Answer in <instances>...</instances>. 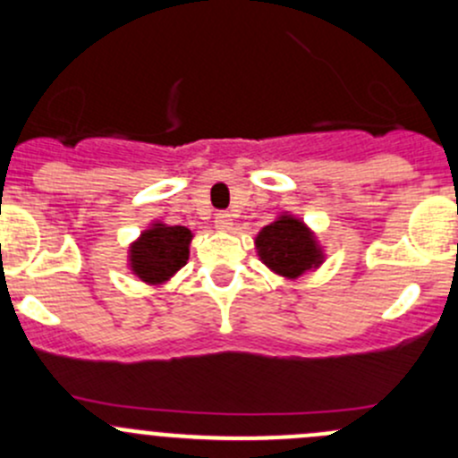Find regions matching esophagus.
Listing matches in <instances>:
<instances>
[{
	"label": "esophagus",
	"mask_w": 458,
	"mask_h": 458,
	"mask_svg": "<svg viewBox=\"0 0 458 458\" xmlns=\"http://www.w3.org/2000/svg\"><path fill=\"white\" fill-rule=\"evenodd\" d=\"M233 215H228V212H216V216H215V228L216 230H233Z\"/></svg>",
	"instance_id": "34e87169"
}]
</instances>
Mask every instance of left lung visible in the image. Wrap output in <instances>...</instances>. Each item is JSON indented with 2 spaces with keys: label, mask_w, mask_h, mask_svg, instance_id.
<instances>
[{
  "label": "left lung",
  "mask_w": 458,
  "mask_h": 458,
  "mask_svg": "<svg viewBox=\"0 0 458 458\" xmlns=\"http://www.w3.org/2000/svg\"><path fill=\"white\" fill-rule=\"evenodd\" d=\"M261 261L276 275L297 279L321 263L323 252L303 221L281 215L261 230L255 239Z\"/></svg>",
  "instance_id": "1"
}]
</instances>
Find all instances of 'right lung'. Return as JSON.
Segmentation results:
<instances>
[{
	"label": "right lung",
	"mask_w": 458,
	"mask_h": 458,
	"mask_svg": "<svg viewBox=\"0 0 458 458\" xmlns=\"http://www.w3.org/2000/svg\"><path fill=\"white\" fill-rule=\"evenodd\" d=\"M191 239L183 225L152 224L131 246V270L146 284H164L186 266Z\"/></svg>",
	"instance_id": "right-lung-1"
}]
</instances>
